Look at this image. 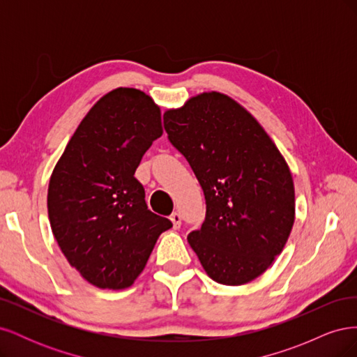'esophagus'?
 I'll return each instance as SVG.
<instances>
[{
    "mask_svg": "<svg viewBox=\"0 0 357 357\" xmlns=\"http://www.w3.org/2000/svg\"><path fill=\"white\" fill-rule=\"evenodd\" d=\"M169 219H171V222H172V228H174V229H180V226H181V215H180V213L174 211V213H172V214L169 215Z\"/></svg>",
    "mask_w": 357,
    "mask_h": 357,
    "instance_id": "34e87169",
    "label": "esophagus"
}]
</instances>
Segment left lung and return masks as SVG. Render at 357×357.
I'll use <instances>...</instances> for the list:
<instances>
[{
	"label": "left lung",
	"mask_w": 357,
	"mask_h": 357,
	"mask_svg": "<svg viewBox=\"0 0 357 357\" xmlns=\"http://www.w3.org/2000/svg\"><path fill=\"white\" fill-rule=\"evenodd\" d=\"M169 143L205 197V220L188 241L214 282L240 286L265 273L295 222L284 158L256 119L229 96L205 92L164 114Z\"/></svg>",
	"instance_id": "left-lung-1"
}]
</instances>
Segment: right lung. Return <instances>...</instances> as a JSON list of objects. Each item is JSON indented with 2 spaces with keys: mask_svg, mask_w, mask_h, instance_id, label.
<instances>
[{
  "mask_svg": "<svg viewBox=\"0 0 357 357\" xmlns=\"http://www.w3.org/2000/svg\"><path fill=\"white\" fill-rule=\"evenodd\" d=\"M160 135L153 100L138 89H114L84 116L52 172V232L70 265L96 287L131 286L158 236L172 226L147 208L134 177Z\"/></svg>",
  "mask_w": 357,
  "mask_h": 357,
  "instance_id": "add662e5",
  "label": "right lung"
}]
</instances>
